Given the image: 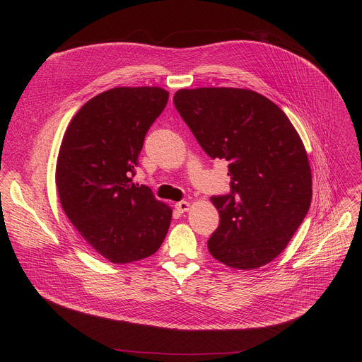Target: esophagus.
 I'll list each match as a JSON object with an SVG mask.
<instances>
[{
	"mask_svg": "<svg viewBox=\"0 0 362 362\" xmlns=\"http://www.w3.org/2000/svg\"><path fill=\"white\" fill-rule=\"evenodd\" d=\"M176 208H177V211H179V213H186V211L191 210V202H187V201H180V202H177V204H176Z\"/></svg>",
	"mask_w": 362,
	"mask_h": 362,
	"instance_id": "esophagus-1",
	"label": "esophagus"
}]
</instances>
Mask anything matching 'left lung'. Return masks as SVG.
I'll return each mask as SVG.
<instances>
[{
    "instance_id": "obj_1",
    "label": "left lung",
    "mask_w": 362,
    "mask_h": 362,
    "mask_svg": "<svg viewBox=\"0 0 362 362\" xmlns=\"http://www.w3.org/2000/svg\"><path fill=\"white\" fill-rule=\"evenodd\" d=\"M173 103L206 154L229 163L232 192L211 198L220 224L208 251L238 270L269 264L286 248L313 198L298 132L273 101L251 89H179Z\"/></svg>"
}]
</instances>
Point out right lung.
<instances>
[{"label":"right lung","instance_id":"add662e5","mask_svg":"<svg viewBox=\"0 0 362 362\" xmlns=\"http://www.w3.org/2000/svg\"><path fill=\"white\" fill-rule=\"evenodd\" d=\"M168 92L158 86L112 88L74 114L55 168L57 192L74 229L114 264L156 254L171 208L145 185L132 183L151 124Z\"/></svg>","mask_w":362,"mask_h":362}]
</instances>
